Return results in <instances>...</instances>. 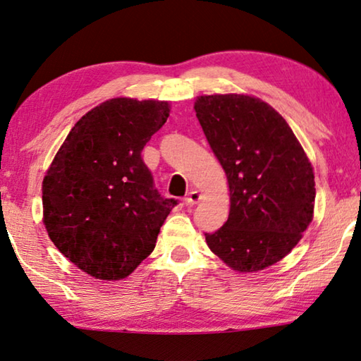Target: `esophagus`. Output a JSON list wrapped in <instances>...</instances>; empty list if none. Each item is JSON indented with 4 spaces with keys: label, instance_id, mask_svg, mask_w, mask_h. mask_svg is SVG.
<instances>
[{
    "label": "esophagus",
    "instance_id": "1",
    "mask_svg": "<svg viewBox=\"0 0 361 361\" xmlns=\"http://www.w3.org/2000/svg\"><path fill=\"white\" fill-rule=\"evenodd\" d=\"M201 200V195L198 190H190L185 195V204L187 206H195Z\"/></svg>",
    "mask_w": 361,
    "mask_h": 361
}]
</instances>
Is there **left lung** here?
<instances>
[{
	"label": "left lung",
	"instance_id": "left-lung-1",
	"mask_svg": "<svg viewBox=\"0 0 361 361\" xmlns=\"http://www.w3.org/2000/svg\"><path fill=\"white\" fill-rule=\"evenodd\" d=\"M195 112L230 187L222 228L204 233L230 268L252 273L282 260L311 224L312 166L292 128L247 94L198 97Z\"/></svg>",
	"mask_w": 361,
	"mask_h": 361
}]
</instances>
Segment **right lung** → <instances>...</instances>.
I'll return each mask as SVG.
<instances>
[{
  "mask_svg": "<svg viewBox=\"0 0 361 361\" xmlns=\"http://www.w3.org/2000/svg\"><path fill=\"white\" fill-rule=\"evenodd\" d=\"M169 117L164 101L114 98L69 131L42 180L44 225L69 262L97 279L130 276L177 204L141 158Z\"/></svg>",
  "mask_w": 361,
  "mask_h": 361,
  "instance_id": "1",
  "label": "right lung"
}]
</instances>
